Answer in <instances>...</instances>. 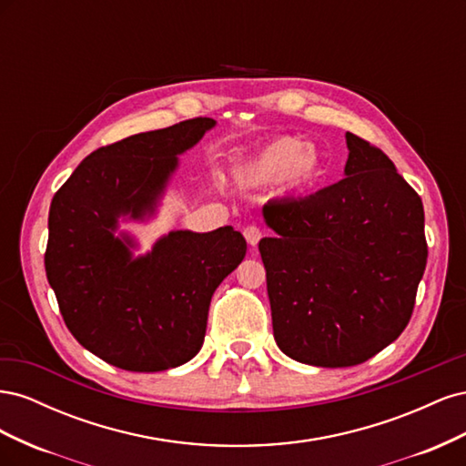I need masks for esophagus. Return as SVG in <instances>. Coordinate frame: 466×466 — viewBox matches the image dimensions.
Wrapping results in <instances>:
<instances>
[{"mask_svg": "<svg viewBox=\"0 0 466 466\" xmlns=\"http://www.w3.org/2000/svg\"><path fill=\"white\" fill-rule=\"evenodd\" d=\"M243 235L250 247H257L262 238V231L260 228H257V225H247V228H243Z\"/></svg>", "mask_w": 466, "mask_h": 466, "instance_id": "34e87169", "label": "esophagus"}]
</instances>
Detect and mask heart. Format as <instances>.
Segmentation results:
<instances>
[{"label":"heart","mask_w":466,"mask_h":466,"mask_svg":"<svg viewBox=\"0 0 466 466\" xmlns=\"http://www.w3.org/2000/svg\"><path fill=\"white\" fill-rule=\"evenodd\" d=\"M322 157L299 137H278L260 147L243 167V178L250 185H272L288 180L295 187H309L320 177Z\"/></svg>","instance_id":"heart-1"}]
</instances>
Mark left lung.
<instances>
[{
    "mask_svg": "<svg viewBox=\"0 0 466 466\" xmlns=\"http://www.w3.org/2000/svg\"><path fill=\"white\" fill-rule=\"evenodd\" d=\"M344 178L262 208L274 338L295 361L350 368L406 329L426 270L424 206L379 147L346 134Z\"/></svg>",
    "mask_w": 466,
    "mask_h": 466,
    "instance_id": "obj_1",
    "label": "left lung"
}]
</instances>
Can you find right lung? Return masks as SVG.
Returning <instances> with one entry per match:
<instances>
[{
    "label": "right lung",
    "mask_w": 466,
    "mask_h": 466,
    "mask_svg": "<svg viewBox=\"0 0 466 466\" xmlns=\"http://www.w3.org/2000/svg\"><path fill=\"white\" fill-rule=\"evenodd\" d=\"M216 126L192 118L98 147L54 194L45 268L66 327L126 371H165L198 354L211 295L247 255L233 228L171 231L134 258L118 218L144 219L185 153Z\"/></svg>",
    "instance_id": "1"
}]
</instances>
